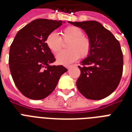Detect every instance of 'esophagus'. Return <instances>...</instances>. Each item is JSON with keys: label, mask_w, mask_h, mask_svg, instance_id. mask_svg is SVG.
<instances>
[{"label": "esophagus", "mask_w": 132, "mask_h": 132, "mask_svg": "<svg viewBox=\"0 0 132 132\" xmlns=\"http://www.w3.org/2000/svg\"><path fill=\"white\" fill-rule=\"evenodd\" d=\"M72 67H73V66H67L66 68H67V69H68V70H70V68H72Z\"/></svg>", "instance_id": "obj_1"}]
</instances>
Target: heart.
<instances>
[{
  "label": "heart",
  "instance_id": "b5f03b06",
  "mask_svg": "<svg viewBox=\"0 0 132 132\" xmlns=\"http://www.w3.org/2000/svg\"><path fill=\"white\" fill-rule=\"evenodd\" d=\"M64 40H70L68 44V50L59 52L56 55V60L59 64L68 65L75 62L80 55L85 57L90 53L92 42L90 38L84 35L81 28L76 26H68L62 32ZM46 44L53 53H57L62 46V38L56 32L50 33L46 38Z\"/></svg>",
  "mask_w": 132,
  "mask_h": 132
}]
</instances>
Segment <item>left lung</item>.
I'll use <instances>...</instances> for the list:
<instances>
[{
  "label": "left lung",
  "mask_w": 132,
  "mask_h": 132,
  "mask_svg": "<svg viewBox=\"0 0 132 132\" xmlns=\"http://www.w3.org/2000/svg\"><path fill=\"white\" fill-rule=\"evenodd\" d=\"M88 35L92 48L78 66L79 91L86 98L100 100L111 94L119 86L123 74V56L120 43L101 23L94 20L68 22Z\"/></svg>",
  "instance_id": "8db88e82"
}]
</instances>
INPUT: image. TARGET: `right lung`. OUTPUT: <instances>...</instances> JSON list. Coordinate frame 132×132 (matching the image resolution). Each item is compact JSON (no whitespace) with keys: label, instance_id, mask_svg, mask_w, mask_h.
<instances>
[{"label":"right lung","instance_id":"right-lung-1","mask_svg":"<svg viewBox=\"0 0 132 132\" xmlns=\"http://www.w3.org/2000/svg\"><path fill=\"white\" fill-rule=\"evenodd\" d=\"M63 22L42 18L33 20L18 32L10 46L11 77L20 92L27 98H46L68 70L62 65H50L55 58L45 42L46 36Z\"/></svg>","mask_w":132,"mask_h":132}]
</instances>
